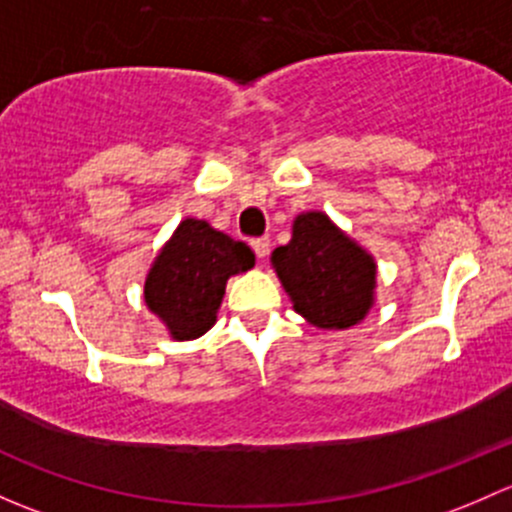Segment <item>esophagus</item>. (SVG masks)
Returning a JSON list of instances; mask_svg holds the SVG:
<instances>
[{"instance_id":"1","label":"esophagus","mask_w":512,"mask_h":512,"mask_svg":"<svg viewBox=\"0 0 512 512\" xmlns=\"http://www.w3.org/2000/svg\"><path fill=\"white\" fill-rule=\"evenodd\" d=\"M251 249H254L256 258H266L268 251H271V241H268V236H263V239H254L251 241Z\"/></svg>"}]
</instances>
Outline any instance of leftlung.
<instances>
[{
    "label": "left lung",
    "instance_id": "8db88e82",
    "mask_svg": "<svg viewBox=\"0 0 512 512\" xmlns=\"http://www.w3.org/2000/svg\"><path fill=\"white\" fill-rule=\"evenodd\" d=\"M271 266L293 310L320 330H347L374 305L377 261L328 214L303 212L293 236L271 254Z\"/></svg>",
    "mask_w": 512,
    "mask_h": 512
}]
</instances>
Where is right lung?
<instances>
[{
    "instance_id": "1",
    "label": "right lung",
    "mask_w": 512,
    "mask_h": 512,
    "mask_svg": "<svg viewBox=\"0 0 512 512\" xmlns=\"http://www.w3.org/2000/svg\"><path fill=\"white\" fill-rule=\"evenodd\" d=\"M254 263V251L244 241L187 217L147 271L145 303L172 340H194L217 323L226 281Z\"/></svg>"
}]
</instances>
